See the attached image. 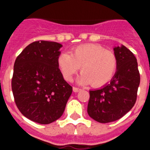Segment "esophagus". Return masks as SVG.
<instances>
[{"label":"esophagus","instance_id":"esophagus-1","mask_svg":"<svg viewBox=\"0 0 150 150\" xmlns=\"http://www.w3.org/2000/svg\"><path fill=\"white\" fill-rule=\"evenodd\" d=\"M80 90H81L80 88H76V87H73V91H74V92H78V91H79Z\"/></svg>","mask_w":150,"mask_h":150}]
</instances>
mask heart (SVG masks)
<instances>
[{
  "instance_id": "1",
  "label": "heart",
  "mask_w": 150,
  "mask_h": 150,
  "mask_svg": "<svg viewBox=\"0 0 150 150\" xmlns=\"http://www.w3.org/2000/svg\"><path fill=\"white\" fill-rule=\"evenodd\" d=\"M58 66L67 81L71 82L79 68L80 84L94 87L104 86L113 78L117 68L115 54L96 44H85L77 46L70 52L61 53L57 59Z\"/></svg>"
}]
</instances>
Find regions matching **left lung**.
Listing matches in <instances>:
<instances>
[{
  "instance_id": "8db88e82",
  "label": "left lung",
  "mask_w": 150,
  "mask_h": 150,
  "mask_svg": "<svg viewBox=\"0 0 150 150\" xmlns=\"http://www.w3.org/2000/svg\"><path fill=\"white\" fill-rule=\"evenodd\" d=\"M117 68L109 83L99 89L89 91L88 113L100 123L119 120L132 109L137 100L140 74L137 59L127 47L113 48Z\"/></svg>"
}]
</instances>
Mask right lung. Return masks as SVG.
Instances as JSON below:
<instances>
[{"mask_svg": "<svg viewBox=\"0 0 150 150\" xmlns=\"http://www.w3.org/2000/svg\"><path fill=\"white\" fill-rule=\"evenodd\" d=\"M62 44L38 41L28 45L14 62L12 91L21 114L32 121L48 125L62 116L72 93L57 59Z\"/></svg>", "mask_w": 150, "mask_h": 150, "instance_id": "right-lung-1", "label": "right lung"}]
</instances>
